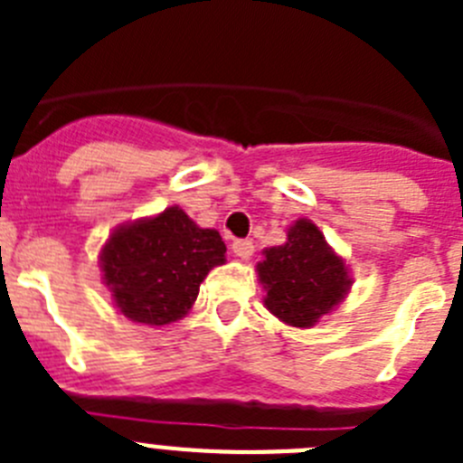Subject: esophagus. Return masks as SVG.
<instances>
[{
  "label": "esophagus",
  "instance_id": "esophagus-1",
  "mask_svg": "<svg viewBox=\"0 0 463 463\" xmlns=\"http://www.w3.org/2000/svg\"><path fill=\"white\" fill-rule=\"evenodd\" d=\"M232 250H234V255L241 257V260H250L255 245H252V241L248 239H236L234 243H232Z\"/></svg>",
  "mask_w": 463,
  "mask_h": 463
}]
</instances>
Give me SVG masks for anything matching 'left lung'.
Wrapping results in <instances>:
<instances>
[{"mask_svg":"<svg viewBox=\"0 0 463 463\" xmlns=\"http://www.w3.org/2000/svg\"><path fill=\"white\" fill-rule=\"evenodd\" d=\"M257 276L267 289L264 306L289 326L310 329L345 298L353 278L325 234L301 218L288 229V241L264 250Z\"/></svg>","mask_w":463,"mask_h":463,"instance_id":"left-lung-1","label":"left lung"}]
</instances>
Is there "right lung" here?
Returning a JSON list of instances; mask_svg holds the SVG:
<instances>
[{"label":"right lung","instance_id":"1","mask_svg":"<svg viewBox=\"0 0 463 463\" xmlns=\"http://www.w3.org/2000/svg\"><path fill=\"white\" fill-rule=\"evenodd\" d=\"M222 236L171 206L155 218L120 224L101 248L104 285L132 322L165 326L185 317L199 285L224 264Z\"/></svg>","mask_w":463,"mask_h":463}]
</instances>
